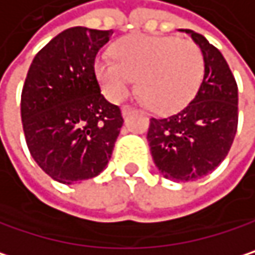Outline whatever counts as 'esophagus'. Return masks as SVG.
I'll list each match as a JSON object with an SVG mask.
<instances>
[{
	"label": "esophagus",
	"mask_w": 255,
	"mask_h": 255,
	"mask_svg": "<svg viewBox=\"0 0 255 255\" xmlns=\"http://www.w3.org/2000/svg\"><path fill=\"white\" fill-rule=\"evenodd\" d=\"M121 110H122V116H128L133 112V107L130 104H125V106H122Z\"/></svg>",
	"instance_id": "obj_1"
}]
</instances>
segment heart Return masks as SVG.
Segmentation results:
<instances>
[{
	"instance_id": "1",
	"label": "heart",
	"mask_w": 255,
	"mask_h": 255,
	"mask_svg": "<svg viewBox=\"0 0 255 255\" xmlns=\"http://www.w3.org/2000/svg\"><path fill=\"white\" fill-rule=\"evenodd\" d=\"M112 52L113 58L100 55L95 62L103 92L112 101L124 100L137 77V89L154 110L173 112L194 97L203 77V53L191 40L133 35Z\"/></svg>"
}]
</instances>
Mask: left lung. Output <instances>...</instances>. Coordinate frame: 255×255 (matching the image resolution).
Listing matches in <instances>:
<instances>
[{
    "label": "left lung",
    "mask_w": 255,
    "mask_h": 255,
    "mask_svg": "<svg viewBox=\"0 0 255 255\" xmlns=\"http://www.w3.org/2000/svg\"><path fill=\"white\" fill-rule=\"evenodd\" d=\"M199 44L205 74L196 97L179 112L151 118L148 142L164 178L190 182L215 170L238 130V83L221 55L202 34L185 29Z\"/></svg>",
    "instance_id": "left-lung-1"
}]
</instances>
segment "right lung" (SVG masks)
Wrapping results in <instances>:
<instances>
[{
	"label": "right lung",
	"instance_id": "1",
	"mask_svg": "<svg viewBox=\"0 0 255 255\" xmlns=\"http://www.w3.org/2000/svg\"><path fill=\"white\" fill-rule=\"evenodd\" d=\"M112 34L68 28L28 70L20 97L25 140L34 161L61 184L103 172L124 124L121 109L103 97L95 76V56Z\"/></svg>",
	"mask_w": 255,
	"mask_h": 255
}]
</instances>
